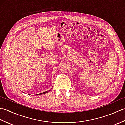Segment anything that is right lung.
<instances>
[{"label":"right lung","mask_w":125,"mask_h":125,"mask_svg":"<svg viewBox=\"0 0 125 125\" xmlns=\"http://www.w3.org/2000/svg\"><path fill=\"white\" fill-rule=\"evenodd\" d=\"M49 91H50V90H49V91H45V92H42V93H41V94H38V95H40V94H46V93H47V92H48Z\"/></svg>","instance_id":"1"}]
</instances>
